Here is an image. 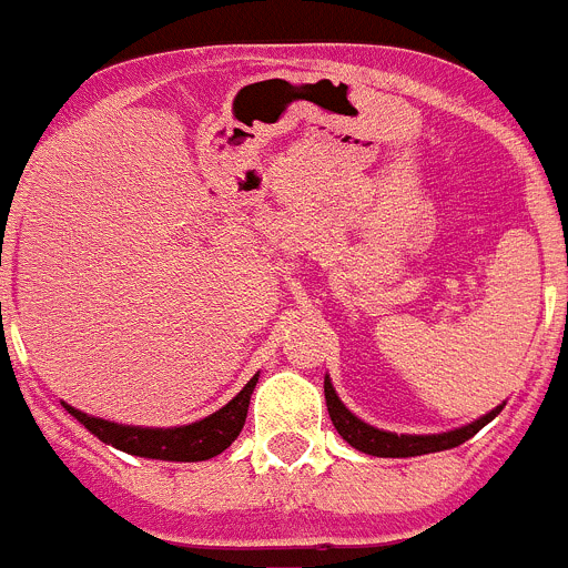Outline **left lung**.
<instances>
[{"label": "left lung", "instance_id": "obj_1", "mask_svg": "<svg viewBox=\"0 0 568 568\" xmlns=\"http://www.w3.org/2000/svg\"><path fill=\"white\" fill-rule=\"evenodd\" d=\"M325 405H328V416L334 422L336 433L345 438L351 447H356L359 453H367V456H379V458H410V456H424V453H442V449H453L458 444H464L467 438H473L475 433L481 430L484 424L493 422L500 413V407L489 410L487 416L475 418L473 424H464L458 430L447 433H433V436H396V433L379 430V427H371L362 418H356L354 413L342 405V398L336 396L334 385L325 376Z\"/></svg>", "mask_w": 568, "mask_h": 568}]
</instances>
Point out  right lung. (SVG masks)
Segmentation results:
<instances>
[{
    "mask_svg": "<svg viewBox=\"0 0 568 568\" xmlns=\"http://www.w3.org/2000/svg\"><path fill=\"white\" fill-rule=\"evenodd\" d=\"M257 376L260 373H254L248 385L226 407L195 424H181V427H132V424H115L106 422V418L87 416L70 405L64 407L93 436H99L110 447L124 449L130 456L158 458V462H206V458L221 456L243 430Z\"/></svg>",
    "mask_w": 568,
    "mask_h": 568,
    "instance_id": "obj_1",
    "label": "right lung"
}]
</instances>
